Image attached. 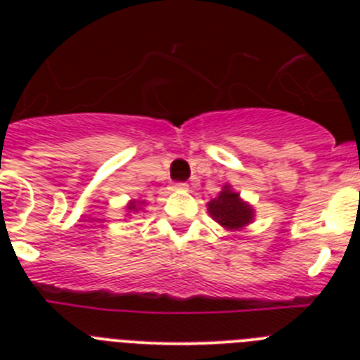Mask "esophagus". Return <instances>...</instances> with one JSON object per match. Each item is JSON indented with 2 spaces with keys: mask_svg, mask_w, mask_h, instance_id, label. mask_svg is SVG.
Instances as JSON below:
<instances>
[{
  "mask_svg": "<svg viewBox=\"0 0 360 360\" xmlns=\"http://www.w3.org/2000/svg\"><path fill=\"white\" fill-rule=\"evenodd\" d=\"M173 189L174 191H187V189H189V186H187V184H184V182H178V184H173Z\"/></svg>",
  "mask_w": 360,
  "mask_h": 360,
  "instance_id": "obj_1",
  "label": "esophagus"
}]
</instances>
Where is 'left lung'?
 <instances>
[{
  "mask_svg": "<svg viewBox=\"0 0 360 360\" xmlns=\"http://www.w3.org/2000/svg\"><path fill=\"white\" fill-rule=\"evenodd\" d=\"M207 211L214 221L229 231H240L254 219V209L231 186H224L219 195L207 203Z\"/></svg>",
  "mask_w": 360,
  "mask_h": 360,
  "instance_id": "obj_1",
  "label": "left lung"
}]
</instances>
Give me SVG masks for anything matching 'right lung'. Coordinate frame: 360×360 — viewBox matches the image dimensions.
<instances>
[{"instance_id": "add662e5", "label": "right lung", "mask_w": 360, "mask_h": 360, "mask_svg": "<svg viewBox=\"0 0 360 360\" xmlns=\"http://www.w3.org/2000/svg\"><path fill=\"white\" fill-rule=\"evenodd\" d=\"M142 203H144V202H142ZM128 211L139 212V211H141V203H139V202H129L128 203Z\"/></svg>"}]
</instances>
